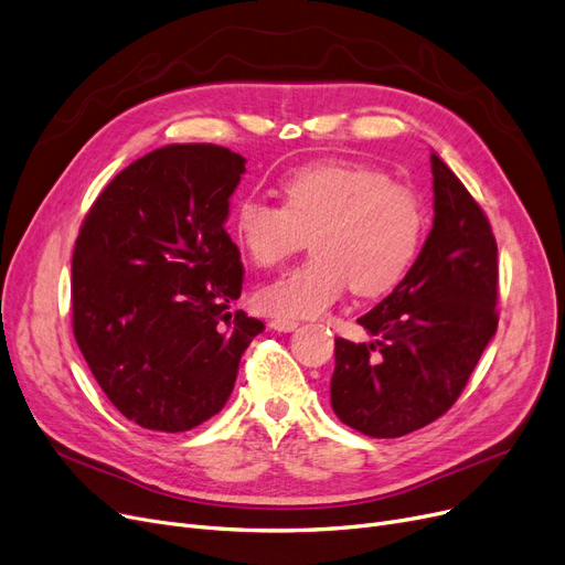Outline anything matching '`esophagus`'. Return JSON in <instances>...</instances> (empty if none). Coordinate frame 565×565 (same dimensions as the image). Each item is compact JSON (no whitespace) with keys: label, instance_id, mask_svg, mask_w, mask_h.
<instances>
[{"label":"esophagus","instance_id":"1","mask_svg":"<svg viewBox=\"0 0 565 565\" xmlns=\"http://www.w3.org/2000/svg\"><path fill=\"white\" fill-rule=\"evenodd\" d=\"M298 326H300L298 321H292V318H281V316H277V318H273V321H269V328L279 330V332H292Z\"/></svg>","mask_w":565,"mask_h":565}]
</instances>
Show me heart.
<instances>
[{"mask_svg": "<svg viewBox=\"0 0 565 565\" xmlns=\"http://www.w3.org/2000/svg\"><path fill=\"white\" fill-rule=\"evenodd\" d=\"M279 193L281 205L244 195L231 216L242 252L265 269L298 254L309 237L313 256L256 292L267 313L318 316L349 286L355 296H381L406 277L420 252L427 228L420 195L379 168L307 163L288 170Z\"/></svg>", "mask_w": 565, "mask_h": 565, "instance_id": "obj_1", "label": "heart"}]
</instances>
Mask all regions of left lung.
<instances>
[{
	"mask_svg": "<svg viewBox=\"0 0 565 565\" xmlns=\"http://www.w3.org/2000/svg\"><path fill=\"white\" fill-rule=\"evenodd\" d=\"M434 226L390 296L358 323L370 343L334 339L330 402L366 436L397 438L461 395L499 326L497 239L482 207L431 152Z\"/></svg>",
	"mask_w": 565,
	"mask_h": 565,
	"instance_id": "left-lung-1",
	"label": "left lung"
}]
</instances>
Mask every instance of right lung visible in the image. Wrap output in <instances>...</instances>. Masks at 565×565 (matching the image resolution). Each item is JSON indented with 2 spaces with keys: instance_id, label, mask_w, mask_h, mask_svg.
I'll use <instances>...</instances> for the list:
<instances>
[{
  "instance_id": "obj_1",
  "label": "right lung",
  "mask_w": 565,
  "mask_h": 565,
  "mask_svg": "<svg viewBox=\"0 0 565 565\" xmlns=\"http://www.w3.org/2000/svg\"><path fill=\"white\" fill-rule=\"evenodd\" d=\"M247 159L210 142L140 157L89 207L71 263L73 337L113 406L186 431L228 402L263 323L231 311L244 267L226 233Z\"/></svg>"
}]
</instances>
